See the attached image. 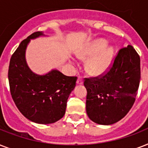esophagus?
<instances>
[{
  "mask_svg": "<svg viewBox=\"0 0 148 148\" xmlns=\"http://www.w3.org/2000/svg\"><path fill=\"white\" fill-rule=\"evenodd\" d=\"M77 85H81V84H83V80H82V77H78V78L77 80Z\"/></svg>",
  "mask_w": 148,
  "mask_h": 148,
  "instance_id": "obj_1",
  "label": "esophagus"
}]
</instances>
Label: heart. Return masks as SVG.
Segmentation results:
<instances>
[{
	"label": "heart",
	"instance_id": "1",
	"mask_svg": "<svg viewBox=\"0 0 148 148\" xmlns=\"http://www.w3.org/2000/svg\"><path fill=\"white\" fill-rule=\"evenodd\" d=\"M107 45L108 41L105 39H97L88 44L79 53L81 58H90L87 62V68L91 74H101L110 67L114 48Z\"/></svg>",
	"mask_w": 148,
	"mask_h": 148
}]
</instances>
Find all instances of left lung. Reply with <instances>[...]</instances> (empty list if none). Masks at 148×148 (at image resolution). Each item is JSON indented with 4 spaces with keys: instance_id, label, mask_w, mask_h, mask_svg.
Masks as SVG:
<instances>
[{
    "instance_id": "1",
    "label": "left lung",
    "mask_w": 148,
    "mask_h": 148,
    "mask_svg": "<svg viewBox=\"0 0 148 148\" xmlns=\"http://www.w3.org/2000/svg\"><path fill=\"white\" fill-rule=\"evenodd\" d=\"M140 57L131 45L118 51L105 74L85 78L86 111L92 121L110 125L132 108L140 80Z\"/></svg>"
}]
</instances>
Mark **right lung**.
Wrapping results in <instances>:
<instances>
[{"label":"right lung","instance_id":"1","mask_svg":"<svg viewBox=\"0 0 148 148\" xmlns=\"http://www.w3.org/2000/svg\"><path fill=\"white\" fill-rule=\"evenodd\" d=\"M41 36H45L42 31H37L22 40L10 58L8 80L20 112L31 121L48 124L64 117L77 77L66 76L56 69L40 75L30 69L25 58L27 47L31 40Z\"/></svg>","mask_w":148,"mask_h":148}]
</instances>
